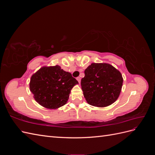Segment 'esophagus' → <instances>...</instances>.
Returning <instances> with one entry per match:
<instances>
[{"instance_id":"34e87169","label":"esophagus","mask_w":155,"mask_h":155,"mask_svg":"<svg viewBox=\"0 0 155 155\" xmlns=\"http://www.w3.org/2000/svg\"><path fill=\"white\" fill-rule=\"evenodd\" d=\"M77 80L78 81L79 83H80V81H81V78L80 77H78L77 78Z\"/></svg>"}]
</instances>
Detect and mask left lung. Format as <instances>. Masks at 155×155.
I'll return each mask as SVG.
<instances>
[{
	"instance_id": "obj_1",
	"label": "left lung",
	"mask_w": 155,
	"mask_h": 155,
	"mask_svg": "<svg viewBox=\"0 0 155 155\" xmlns=\"http://www.w3.org/2000/svg\"><path fill=\"white\" fill-rule=\"evenodd\" d=\"M123 85L122 75L108 63H92L85 70L81 85L88 104L104 107L118 99Z\"/></svg>"
}]
</instances>
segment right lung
Here are the masks:
<instances>
[{
	"label": "right lung",
	"mask_w": 155,
	"mask_h": 155,
	"mask_svg": "<svg viewBox=\"0 0 155 155\" xmlns=\"http://www.w3.org/2000/svg\"><path fill=\"white\" fill-rule=\"evenodd\" d=\"M78 81L58 65L43 67L32 75L30 91L35 101L45 108L56 109L67 104L70 91Z\"/></svg>",
	"instance_id": "add662e5"
}]
</instances>
